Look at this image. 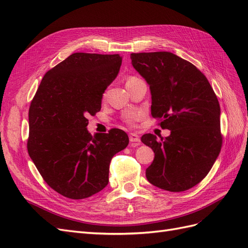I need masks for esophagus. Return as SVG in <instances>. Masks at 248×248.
Segmentation results:
<instances>
[{"label": "esophagus", "mask_w": 248, "mask_h": 248, "mask_svg": "<svg viewBox=\"0 0 248 248\" xmlns=\"http://www.w3.org/2000/svg\"><path fill=\"white\" fill-rule=\"evenodd\" d=\"M129 138L131 142H136L137 144L140 142V138H139V136L136 134V133H130Z\"/></svg>", "instance_id": "1"}]
</instances>
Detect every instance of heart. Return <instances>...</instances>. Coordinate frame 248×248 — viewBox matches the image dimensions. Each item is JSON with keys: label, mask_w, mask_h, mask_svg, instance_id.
<instances>
[{"label": "heart", "mask_w": 248, "mask_h": 248, "mask_svg": "<svg viewBox=\"0 0 248 248\" xmlns=\"http://www.w3.org/2000/svg\"><path fill=\"white\" fill-rule=\"evenodd\" d=\"M133 78H130L129 79H128V81L129 80H131V79H133ZM141 118V114L140 113H130L128 116H126V123L128 124H134L135 122H137L138 119H140Z\"/></svg>", "instance_id": "heart-1"}]
</instances>
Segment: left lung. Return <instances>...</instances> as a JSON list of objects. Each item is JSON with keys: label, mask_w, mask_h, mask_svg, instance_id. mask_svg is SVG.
Returning <instances> with one entry per match:
<instances>
[{"label": "left lung", "mask_w": 248, "mask_h": 248, "mask_svg": "<svg viewBox=\"0 0 248 248\" xmlns=\"http://www.w3.org/2000/svg\"><path fill=\"white\" fill-rule=\"evenodd\" d=\"M132 65L148 82L151 114L170 134H144L141 141L155 157L145 170L152 185L183 192L204 178L219 156L220 105L207 78L193 63L174 53L131 54Z\"/></svg>", "instance_id": "1"}]
</instances>
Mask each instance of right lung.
<instances>
[{"label": "right lung", "instance_id": "1", "mask_svg": "<svg viewBox=\"0 0 248 248\" xmlns=\"http://www.w3.org/2000/svg\"><path fill=\"white\" fill-rule=\"evenodd\" d=\"M119 54L73 53L44 75L29 108L28 153L47 185L85 199L109 182L112 157L129 144L126 133H89L87 116L101 108L118 75Z\"/></svg>", "mask_w": 248, "mask_h": 248}]
</instances>
